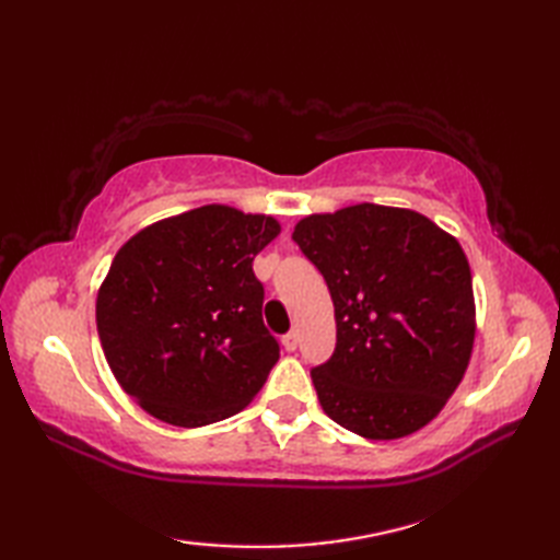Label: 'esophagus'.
<instances>
[{"label": "esophagus", "mask_w": 560, "mask_h": 560, "mask_svg": "<svg viewBox=\"0 0 560 560\" xmlns=\"http://www.w3.org/2000/svg\"><path fill=\"white\" fill-rule=\"evenodd\" d=\"M281 343H283V349H287V351L299 349V331H289V335H283Z\"/></svg>", "instance_id": "obj_1"}]
</instances>
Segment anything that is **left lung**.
Returning <instances> with one entry per match:
<instances>
[{"mask_svg": "<svg viewBox=\"0 0 560 560\" xmlns=\"http://www.w3.org/2000/svg\"><path fill=\"white\" fill-rule=\"evenodd\" d=\"M335 301L337 347L311 371L331 421L371 440L445 407L474 343L471 269L455 237L409 209L355 205L293 231Z\"/></svg>", "mask_w": 560, "mask_h": 560, "instance_id": "obj_1", "label": "left lung"}]
</instances>
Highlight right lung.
<instances>
[{
	"label": "right lung",
	"instance_id": "add662e5",
	"mask_svg": "<svg viewBox=\"0 0 560 560\" xmlns=\"http://www.w3.org/2000/svg\"><path fill=\"white\" fill-rule=\"evenodd\" d=\"M271 217L201 207L153 223L115 255L98 291L105 359L156 419L197 428L241 411L279 361L253 261Z\"/></svg>",
	"mask_w": 560,
	"mask_h": 560
}]
</instances>
